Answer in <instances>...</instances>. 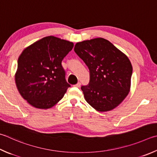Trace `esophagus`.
I'll use <instances>...</instances> for the list:
<instances>
[{
    "label": "esophagus",
    "mask_w": 157,
    "mask_h": 157,
    "mask_svg": "<svg viewBox=\"0 0 157 157\" xmlns=\"http://www.w3.org/2000/svg\"><path fill=\"white\" fill-rule=\"evenodd\" d=\"M74 86L77 88H79L81 86V83L80 82H78V83H77L75 85H74Z\"/></svg>",
    "instance_id": "obj_1"
}]
</instances>
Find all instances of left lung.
<instances>
[{"mask_svg": "<svg viewBox=\"0 0 157 157\" xmlns=\"http://www.w3.org/2000/svg\"><path fill=\"white\" fill-rule=\"evenodd\" d=\"M74 51L90 71V82L81 87L86 101L99 112L118 106L129 93L132 67L126 54L107 40L77 42Z\"/></svg>", "mask_w": 157, "mask_h": 157, "instance_id": "1", "label": "left lung"}]
</instances>
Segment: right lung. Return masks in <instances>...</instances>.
<instances>
[{"label": "right lung", "mask_w": 157, "mask_h": 157, "mask_svg": "<svg viewBox=\"0 0 157 157\" xmlns=\"http://www.w3.org/2000/svg\"><path fill=\"white\" fill-rule=\"evenodd\" d=\"M73 47L72 42L49 36L22 51L15 82L19 93L31 106L48 109L63 98L70 85L61 63Z\"/></svg>", "instance_id": "right-lung-1"}]
</instances>
